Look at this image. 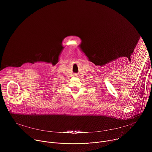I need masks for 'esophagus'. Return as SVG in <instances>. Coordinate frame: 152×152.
<instances>
[{
    "mask_svg": "<svg viewBox=\"0 0 152 152\" xmlns=\"http://www.w3.org/2000/svg\"><path fill=\"white\" fill-rule=\"evenodd\" d=\"M75 76H76V77H77V76H78V75H75Z\"/></svg>",
    "mask_w": 152,
    "mask_h": 152,
    "instance_id": "obj_1",
    "label": "esophagus"
}]
</instances>
